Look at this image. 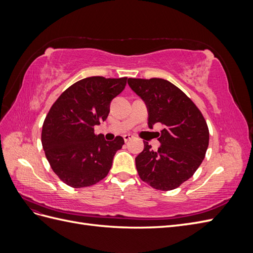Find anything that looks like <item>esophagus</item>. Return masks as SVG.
I'll use <instances>...</instances> for the list:
<instances>
[{
    "mask_svg": "<svg viewBox=\"0 0 253 253\" xmlns=\"http://www.w3.org/2000/svg\"><path fill=\"white\" fill-rule=\"evenodd\" d=\"M133 138H134V136L131 135V134H126V135L124 136V139H125L126 142H127L128 140H131V139H133Z\"/></svg>",
    "mask_w": 253,
    "mask_h": 253,
    "instance_id": "esophagus-1",
    "label": "esophagus"
}]
</instances>
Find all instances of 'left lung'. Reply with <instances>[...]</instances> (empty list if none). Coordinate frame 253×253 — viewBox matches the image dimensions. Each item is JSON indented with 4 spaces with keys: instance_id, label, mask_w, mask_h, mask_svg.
<instances>
[{
    "instance_id": "8db88e82",
    "label": "left lung",
    "mask_w": 253,
    "mask_h": 253,
    "mask_svg": "<svg viewBox=\"0 0 253 253\" xmlns=\"http://www.w3.org/2000/svg\"><path fill=\"white\" fill-rule=\"evenodd\" d=\"M127 83L148 106L150 128L162 124L157 151L143 141L144 149L135 158L142 181L152 188L170 191L192 177L206 156L209 128L194 102L165 79L128 78Z\"/></svg>"
}]
</instances>
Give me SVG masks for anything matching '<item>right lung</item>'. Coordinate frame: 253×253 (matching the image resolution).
<instances>
[{
    "mask_svg": "<svg viewBox=\"0 0 253 253\" xmlns=\"http://www.w3.org/2000/svg\"><path fill=\"white\" fill-rule=\"evenodd\" d=\"M126 77L84 78L66 88L51 105L41 141L52 171L67 186H93L109 174L125 140L106 141L94 126L109 116L110 103L125 89Z\"/></svg>",
    "mask_w": 253,
    "mask_h": 253,
    "instance_id": "right-lung-1",
    "label": "right lung"
}]
</instances>
